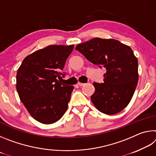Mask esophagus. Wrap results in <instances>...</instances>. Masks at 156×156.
Listing matches in <instances>:
<instances>
[{
    "mask_svg": "<svg viewBox=\"0 0 156 156\" xmlns=\"http://www.w3.org/2000/svg\"><path fill=\"white\" fill-rule=\"evenodd\" d=\"M78 84L79 86H84V84H85V83H78Z\"/></svg>",
    "mask_w": 156,
    "mask_h": 156,
    "instance_id": "34e87169",
    "label": "esophagus"
}]
</instances>
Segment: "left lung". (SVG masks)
<instances>
[{
	"instance_id": "8db88e82",
	"label": "left lung",
	"mask_w": 156,
	"mask_h": 156,
	"mask_svg": "<svg viewBox=\"0 0 156 156\" xmlns=\"http://www.w3.org/2000/svg\"><path fill=\"white\" fill-rule=\"evenodd\" d=\"M87 59L106 69L104 83H94L91 96L100 112L108 115L119 113L127 106L138 81V59L130 47L115 39L94 38L76 47Z\"/></svg>"
}]
</instances>
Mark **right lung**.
<instances>
[{
  "label": "right lung",
  "instance_id": "add662e5",
  "mask_svg": "<svg viewBox=\"0 0 156 156\" xmlns=\"http://www.w3.org/2000/svg\"><path fill=\"white\" fill-rule=\"evenodd\" d=\"M74 45H49L23 60L16 75V89L28 112L41 123L52 124L67 109L73 86L60 83ZM59 79V80L57 79Z\"/></svg>",
  "mask_w": 156,
  "mask_h": 156
}]
</instances>
